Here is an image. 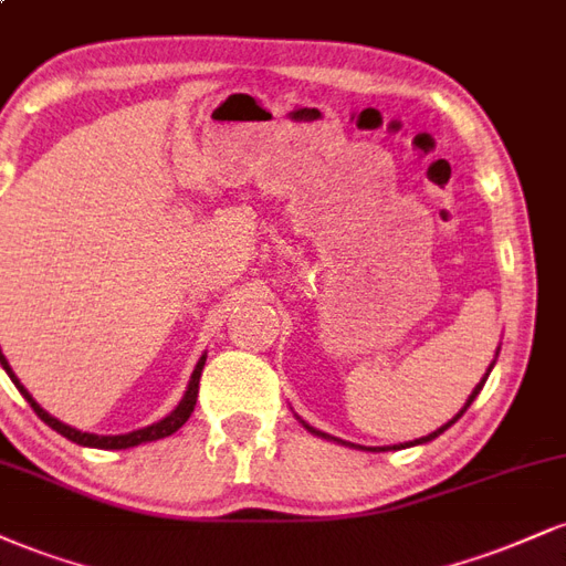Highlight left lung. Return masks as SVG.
<instances>
[{
    "mask_svg": "<svg viewBox=\"0 0 566 566\" xmlns=\"http://www.w3.org/2000/svg\"><path fill=\"white\" fill-rule=\"evenodd\" d=\"M493 364H495V360H493ZM490 369H493V366H490ZM490 369H488V374H490ZM488 374H485V377H482V379H480V385H478V387H474V390H472V395H469V400H467V403H464V408H461V411H459V413H455V417H453L451 421H448V424H442V427H440V430H434L432 434H427V438H419V440H413V442H400V446H387V448H364V446H353V448H364V451H400V448H408V446H421V442H430V440H434V438H438V434H442V432H446V430H448V427H451V424H455V421H459L461 417H464V411H467V408H469V406H472V400H474V398H478V395H480V390H482V385H485ZM303 424H305V421H303ZM305 427H308V424H305ZM308 430H311V432H316V430H313V427H308ZM316 434H322V438H329V434H324V432H316ZM332 440H335V438H332ZM337 442H343V440H337Z\"/></svg>",
    "mask_w": 566,
    "mask_h": 566,
    "instance_id": "8db88e82",
    "label": "left lung"
}]
</instances>
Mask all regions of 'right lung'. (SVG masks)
<instances>
[{"label":"right lung","instance_id":"1","mask_svg":"<svg viewBox=\"0 0 566 566\" xmlns=\"http://www.w3.org/2000/svg\"><path fill=\"white\" fill-rule=\"evenodd\" d=\"M206 358H208V356H202L200 360H197V366H195V371H192V379H189V387H187V392H184L181 403L176 406L174 411L168 413L166 419L155 421V424L142 427V430H134V432H128V434H92V432L73 430V427H67V424H63V421H57L54 417H50V413H46L44 408L39 406L36 400L31 398V392L25 390L23 385H20V379L15 377V371L10 369V364H7L4 353H2V348H0V364H2V369H4L7 374H10V379H12V382H15V387L20 390V395H23V398L29 400L33 411H36V417L42 419L44 424H50L54 432H60V434H63V438L73 440V442H76V446H86V448H105V451H124V448L142 446V442L168 438V434H174L176 430H179V427L184 424V421H187L189 417H192V411H195V403H197V390H200V374H202V366H206Z\"/></svg>","mask_w":566,"mask_h":566}]
</instances>
